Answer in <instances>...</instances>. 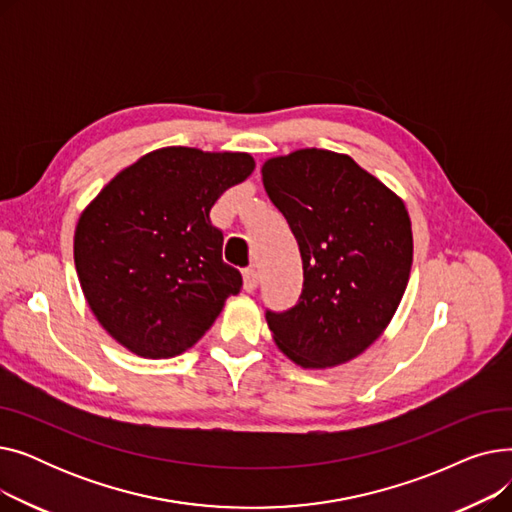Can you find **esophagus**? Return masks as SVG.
Segmentation results:
<instances>
[{
  "instance_id": "1",
  "label": "esophagus",
  "mask_w": 512,
  "mask_h": 512,
  "mask_svg": "<svg viewBox=\"0 0 512 512\" xmlns=\"http://www.w3.org/2000/svg\"><path fill=\"white\" fill-rule=\"evenodd\" d=\"M259 284V274L253 270V267H249V270L242 272V288H245L247 292H253Z\"/></svg>"
}]
</instances>
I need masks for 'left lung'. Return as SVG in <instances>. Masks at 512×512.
I'll return each mask as SVG.
<instances>
[{
	"label": "left lung",
	"instance_id": "1",
	"mask_svg": "<svg viewBox=\"0 0 512 512\" xmlns=\"http://www.w3.org/2000/svg\"><path fill=\"white\" fill-rule=\"evenodd\" d=\"M263 186L303 259V292L265 311L280 351L301 367H336L380 338L405 294L413 232L405 203L353 157L299 149L267 159Z\"/></svg>",
	"mask_w": 512,
	"mask_h": 512
}]
</instances>
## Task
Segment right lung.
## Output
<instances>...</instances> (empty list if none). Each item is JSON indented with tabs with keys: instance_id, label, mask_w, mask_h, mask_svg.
Here are the masks:
<instances>
[{
	"instance_id": "right-lung-1",
	"label": "right lung",
	"mask_w": 512,
	"mask_h": 512,
	"mask_svg": "<svg viewBox=\"0 0 512 512\" xmlns=\"http://www.w3.org/2000/svg\"><path fill=\"white\" fill-rule=\"evenodd\" d=\"M253 170L249 153L157 149L107 182L80 213V286L99 324L130 353H184L240 292L242 276L224 263V234L209 211Z\"/></svg>"
}]
</instances>
